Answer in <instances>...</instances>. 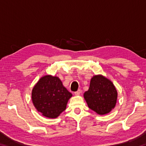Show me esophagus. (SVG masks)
Listing matches in <instances>:
<instances>
[{
    "instance_id": "1",
    "label": "esophagus",
    "mask_w": 146,
    "mask_h": 146,
    "mask_svg": "<svg viewBox=\"0 0 146 146\" xmlns=\"http://www.w3.org/2000/svg\"><path fill=\"white\" fill-rule=\"evenodd\" d=\"M80 93H81L80 90H78L77 91H76V92H75V95H79Z\"/></svg>"
}]
</instances>
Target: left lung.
Wrapping results in <instances>:
<instances>
[{
  "instance_id": "8db88e82",
  "label": "left lung",
  "mask_w": 146,
  "mask_h": 146,
  "mask_svg": "<svg viewBox=\"0 0 146 146\" xmlns=\"http://www.w3.org/2000/svg\"><path fill=\"white\" fill-rule=\"evenodd\" d=\"M117 91L111 81L101 75L93 76L84 97L89 108L98 115H106L115 108Z\"/></svg>"
}]
</instances>
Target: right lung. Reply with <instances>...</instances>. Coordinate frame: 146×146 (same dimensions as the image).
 Instances as JSON below:
<instances>
[{"instance_id": "1", "label": "right lung", "mask_w": 146, "mask_h": 146, "mask_svg": "<svg viewBox=\"0 0 146 146\" xmlns=\"http://www.w3.org/2000/svg\"><path fill=\"white\" fill-rule=\"evenodd\" d=\"M72 94L67 90L57 76L41 77L32 90L35 108L44 117L55 118L66 110Z\"/></svg>"}]
</instances>
